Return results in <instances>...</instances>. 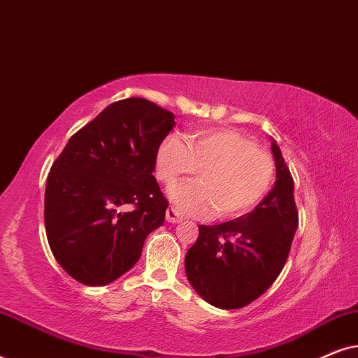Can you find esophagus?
<instances>
[{
    "instance_id": "obj_1",
    "label": "esophagus",
    "mask_w": 358,
    "mask_h": 358,
    "mask_svg": "<svg viewBox=\"0 0 358 358\" xmlns=\"http://www.w3.org/2000/svg\"><path fill=\"white\" fill-rule=\"evenodd\" d=\"M166 222H168V223H180V222H182V217H180L178 210L169 207L168 210H166Z\"/></svg>"
}]
</instances>
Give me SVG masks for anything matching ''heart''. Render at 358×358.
Here are the masks:
<instances>
[{"mask_svg": "<svg viewBox=\"0 0 358 358\" xmlns=\"http://www.w3.org/2000/svg\"><path fill=\"white\" fill-rule=\"evenodd\" d=\"M199 182L179 184L169 199L184 215L236 218L256 207L273 180L272 156L234 130H203L187 135V143L171 135L156 153V174L166 185L195 174Z\"/></svg>", "mask_w": 358, "mask_h": 358, "instance_id": "obj_1", "label": "heart"}]
</instances>
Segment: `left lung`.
I'll return each mask as SVG.
<instances>
[{"instance_id":"obj_1","label":"left lung","mask_w":358,"mask_h":358,"mask_svg":"<svg viewBox=\"0 0 358 358\" xmlns=\"http://www.w3.org/2000/svg\"><path fill=\"white\" fill-rule=\"evenodd\" d=\"M272 140L275 184L251 213L231 222L200 224L185 254V273L210 305L236 310L252 303L275 282L285 266L298 227L293 179Z\"/></svg>"}]
</instances>
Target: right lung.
Listing matches in <instances>:
<instances>
[{
  "mask_svg": "<svg viewBox=\"0 0 358 358\" xmlns=\"http://www.w3.org/2000/svg\"><path fill=\"white\" fill-rule=\"evenodd\" d=\"M174 125V114L153 102L117 101L76 131L53 163L45 187L47 239L75 280L90 287L117 280L164 223L168 200L153 171Z\"/></svg>",
  "mask_w": 358,
  "mask_h": 358,
  "instance_id": "right-lung-1",
  "label": "right lung"
}]
</instances>
